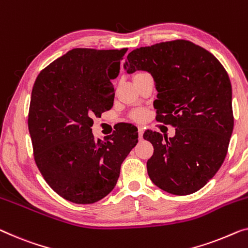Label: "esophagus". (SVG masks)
<instances>
[{"instance_id": "obj_1", "label": "esophagus", "mask_w": 248, "mask_h": 248, "mask_svg": "<svg viewBox=\"0 0 248 248\" xmlns=\"http://www.w3.org/2000/svg\"><path fill=\"white\" fill-rule=\"evenodd\" d=\"M139 139L142 140L143 139V128L139 127Z\"/></svg>"}]
</instances>
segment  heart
<instances>
[{
    "instance_id": "b5f03b06",
    "label": "heart",
    "mask_w": 248,
    "mask_h": 248,
    "mask_svg": "<svg viewBox=\"0 0 248 248\" xmlns=\"http://www.w3.org/2000/svg\"><path fill=\"white\" fill-rule=\"evenodd\" d=\"M138 74H141V73H138ZM138 74H135V75H138ZM132 117L136 121H140L144 117V113H143L142 110H135V112L132 113Z\"/></svg>"
}]
</instances>
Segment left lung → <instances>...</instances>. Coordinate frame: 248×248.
Instances as JSON below:
<instances>
[{
	"label": "left lung",
	"instance_id": "left-lung-1",
	"mask_svg": "<svg viewBox=\"0 0 248 248\" xmlns=\"http://www.w3.org/2000/svg\"><path fill=\"white\" fill-rule=\"evenodd\" d=\"M124 69L152 75L156 120L175 127L173 138L143 134L154 148L146 163L150 179L172 195L198 191L221 167L234 128L227 71L213 53L186 40L133 50Z\"/></svg>",
	"mask_w": 248,
	"mask_h": 248
}]
</instances>
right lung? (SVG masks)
<instances>
[{"instance_id":"obj_1","label":"right lung","mask_w":248,"mask_h":248,"mask_svg":"<svg viewBox=\"0 0 248 248\" xmlns=\"http://www.w3.org/2000/svg\"><path fill=\"white\" fill-rule=\"evenodd\" d=\"M126 51L73 49L34 81L28 118L34 160L46 184L68 202L94 203L108 195L138 143L133 125L105 141L92 133L93 118L113 107L112 80Z\"/></svg>"}]
</instances>
